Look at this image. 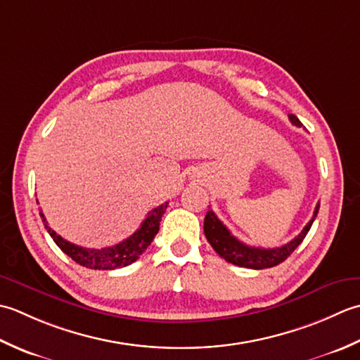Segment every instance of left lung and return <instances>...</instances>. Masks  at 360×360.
<instances>
[{"label": "left lung", "mask_w": 360, "mask_h": 360, "mask_svg": "<svg viewBox=\"0 0 360 360\" xmlns=\"http://www.w3.org/2000/svg\"><path fill=\"white\" fill-rule=\"evenodd\" d=\"M289 120L293 126L297 127L303 126L295 115H289ZM319 208H320V203H317V207L314 210L312 219L307 222L303 231L300 233L297 238H293L285 245L276 247V248H259V247H250L244 244V242H240L239 239L233 236L230 230L226 229L221 221H219L217 216L211 210L207 212V216H205L203 231L211 247L214 248L216 253L225 261L234 264V266L245 267V269H255V270L269 269V267H275L278 264H281L283 261L288 259V256H290V253L295 250L300 244H302L307 231L311 230L315 217H317Z\"/></svg>", "instance_id": "1"}]
</instances>
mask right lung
Here are the masks:
<instances>
[{"label": "right lung", "mask_w": 360, "mask_h": 360, "mask_svg": "<svg viewBox=\"0 0 360 360\" xmlns=\"http://www.w3.org/2000/svg\"><path fill=\"white\" fill-rule=\"evenodd\" d=\"M39 203V200H37ZM167 208V202L160 205V207L153 208L148 212V217L144 219L141 226L131 234L130 238L126 240L120 242V244L105 247V248H85L79 247L76 244H71V242L65 240L62 236L51 229L48 225L45 214L40 211V217L43 219V224H45V229L48 230L49 236L54 239L57 247L60 250L68 255L72 261H76L80 266L86 269H94V270H115L130 266L131 262H135L143 252L150 245V242L155 238V234L160 230V222L161 217H163L165 211Z\"/></svg>", "instance_id": "1"}]
</instances>
